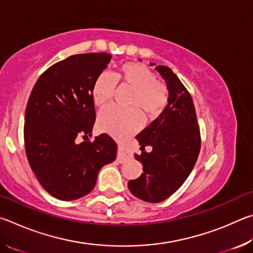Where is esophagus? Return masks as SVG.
<instances>
[{
	"label": "esophagus",
	"mask_w": 253,
	"mask_h": 253,
	"mask_svg": "<svg viewBox=\"0 0 253 253\" xmlns=\"http://www.w3.org/2000/svg\"><path fill=\"white\" fill-rule=\"evenodd\" d=\"M129 157H130L129 153H128L127 151H125V149H124V147H123V146H118L117 161H118L119 163H124V162H126L127 160H129Z\"/></svg>",
	"instance_id": "esophagus-1"
}]
</instances>
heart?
I'll list each match as a JSON object with an SVG mask.
<instances>
[{
    "label": "heart",
    "mask_w": 253,
    "mask_h": 253,
    "mask_svg": "<svg viewBox=\"0 0 253 253\" xmlns=\"http://www.w3.org/2000/svg\"><path fill=\"white\" fill-rule=\"evenodd\" d=\"M116 84L132 89L129 100L131 108L109 106L99 114L98 125L101 130L115 137H126L139 129L143 116L155 117L165 108L169 101L166 85L156 80L155 75L146 66L137 62H127L119 67L114 76L101 74L92 85V100L98 107L106 106L113 99Z\"/></svg>",
    "instance_id": "b5f03b06"
}]
</instances>
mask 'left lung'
I'll return each mask as SVG.
<instances>
[{"label": "left lung", "mask_w": 253, "mask_h": 253, "mask_svg": "<svg viewBox=\"0 0 253 253\" xmlns=\"http://www.w3.org/2000/svg\"><path fill=\"white\" fill-rule=\"evenodd\" d=\"M156 70L168 85L169 102L160 116L136 136L142 154H135V158L143 164L144 173L128 182L132 195L151 203L162 202L182 186L194 168L201 148L190 92L169 67L158 66ZM146 146L153 148L151 153L143 151Z\"/></svg>", "instance_id": "obj_1"}]
</instances>
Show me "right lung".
I'll list each match as a JSON object with an SVG mask.
<instances>
[{
    "instance_id": "add662e5",
    "label": "right lung",
    "mask_w": 253,
    "mask_h": 253,
    "mask_svg": "<svg viewBox=\"0 0 253 253\" xmlns=\"http://www.w3.org/2000/svg\"><path fill=\"white\" fill-rule=\"evenodd\" d=\"M106 52L75 54L46 69L34 84L24 118L25 153L42 187L72 201L93 190L98 173L117 156V144L101 134L93 142L96 121L92 85L110 62Z\"/></svg>"
}]
</instances>
